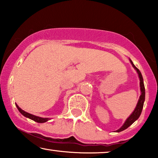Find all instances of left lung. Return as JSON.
<instances>
[{
    "label": "left lung",
    "mask_w": 158,
    "mask_h": 158,
    "mask_svg": "<svg viewBox=\"0 0 158 158\" xmlns=\"http://www.w3.org/2000/svg\"><path fill=\"white\" fill-rule=\"evenodd\" d=\"M130 62L133 66V68L135 69V70L137 71V74H138V77L139 79V87H140V91H141V95L139 96V98L138 99V102H137V106H136V108L134 110V111L132 112L131 115L126 119V120L125 121L124 124L120 128H119L118 130H117L116 132H120L122 131H124L125 129H126L127 128H128L131 124H133L137 120V119L139 118V116H140L141 112H142L143 108V104H144L145 101V87H144V83H143V76L141 74L140 71L135 67V65L133 64L132 61L130 59Z\"/></svg>",
    "instance_id": "8db88e82"
}]
</instances>
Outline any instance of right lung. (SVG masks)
Masks as SVG:
<instances>
[{
  "label": "right lung",
  "instance_id": "obj_1",
  "mask_svg": "<svg viewBox=\"0 0 158 158\" xmlns=\"http://www.w3.org/2000/svg\"><path fill=\"white\" fill-rule=\"evenodd\" d=\"M16 105V107H17V108L19 109V110L20 111V113H21L22 115L24 116V117H27V118L32 119V120L35 121V122H37V123H46L47 121H48L50 118H43V117H37V116H35L33 115V114H29L27 113V112L24 111V110L21 109L20 107L18 106L17 104Z\"/></svg>",
  "mask_w": 158,
  "mask_h": 158
}]
</instances>
